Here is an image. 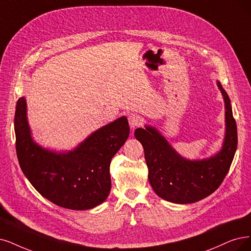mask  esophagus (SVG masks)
Masks as SVG:
<instances>
[{"mask_svg": "<svg viewBox=\"0 0 251 251\" xmlns=\"http://www.w3.org/2000/svg\"><path fill=\"white\" fill-rule=\"evenodd\" d=\"M128 122L129 125H130V128L134 129L135 127H138L143 124V119L138 115L132 114L128 117Z\"/></svg>", "mask_w": 251, "mask_h": 251, "instance_id": "esophagus-1", "label": "esophagus"}]
</instances>
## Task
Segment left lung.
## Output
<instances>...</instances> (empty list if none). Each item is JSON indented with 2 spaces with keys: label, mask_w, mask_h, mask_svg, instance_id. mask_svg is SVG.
<instances>
[{
  "label": "left lung",
  "mask_w": 251,
  "mask_h": 251,
  "mask_svg": "<svg viewBox=\"0 0 251 251\" xmlns=\"http://www.w3.org/2000/svg\"><path fill=\"white\" fill-rule=\"evenodd\" d=\"M217 83L225 98L226 131L222 149L215 156L199 161L186 160L155 128H137L134 132L144 147L151 186L165 201L191 203L205 199L220 186L229 171L238 145L237 125L226 92Z\"/></svg>",
  "instance_id": "1"
}]
</instances>
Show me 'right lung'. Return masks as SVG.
Instances as JSON below:
<instances>
[{
  "instance_id": "obj_1",
  "label": "right lung",
  "mask_w": 251,
  "mask_h": 251,
  "mask_svg": "<svg viewBox=\"0 0 251 251\" xmlns=\"http://www.w3.org/2000/svg\"><path fill=\"white\" fill-rule=\"evenodd\" d=\"M15 147L27 180L42 197L60 207L88 210L103 202L111 182L109 164L129 136L126 117L117 119L86 138L68 153H54L33 142L24 97L16 102Z\"/></svg>"
}]
</instances>
